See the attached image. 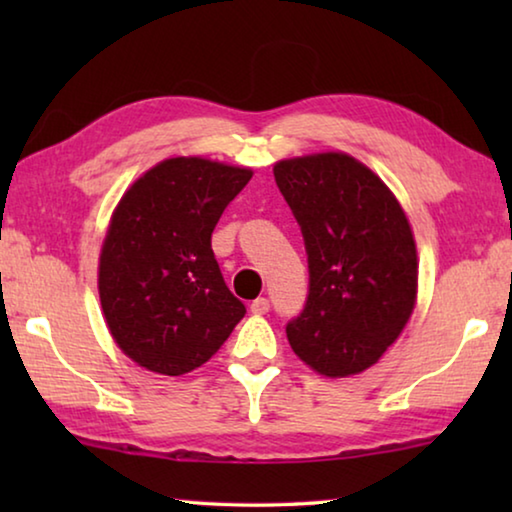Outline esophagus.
Masks as SVG:
<instances>
[{"label": "esophagus", "mask_w": 512, "mask_h": 512, "mask_svg": "<svg viewBox=\"0 0 512 512\" xmlns=\"http://www.w3.org/2000/svg\"><path fill=\"white\" fill-rule=\"evenodd\" d=\"M268 309H271V302H268L266 298H257V300L250 302V311H253L255 316H264Z\"/></svg>", "instance_id": "esophagus-1"}]
</instances>
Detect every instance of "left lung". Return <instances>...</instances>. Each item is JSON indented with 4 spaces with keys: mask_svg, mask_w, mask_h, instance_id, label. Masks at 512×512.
<instances>
[{
    "mask_svg": "<svg viewBox=\"0 0 512 512\" xmlns=\"http://www.w3.org/2000/svg\"><path fill=\"white\" fill-rule=\"evenodd\" d=\"M305 237L309 296L287 325L300 361L339 379L368 370L400 339L418 300L411 223L375 171L343 151L273 164Z\"/></svg>",
    "mask_w": 512,
    "mask_h": 512,
    "instance_id": "8db88e82",
    "label": "left lung"
}]
</instances>
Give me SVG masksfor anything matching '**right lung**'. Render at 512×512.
<instances>
[{"label":"right lung","mask_w":512,"mask_h":512,"mask_svg":"<svg viewBox=\"0 0 512 512\" xmlns=\"http://www.w3.org/2000/svg\"><path fill=\"white\" fill-rule=\"evenodd\" d=\"M250 178L248 167L178 155L119 198L99 255V298L110 336L137 366L192 372L244 318L214 259L212 230Z\"/></svg>","instance_id":"obj_1"}]
</instances>
